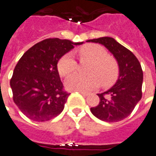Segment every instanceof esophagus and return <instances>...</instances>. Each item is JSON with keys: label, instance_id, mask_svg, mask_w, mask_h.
<instances>
[{"label": "esophagus", "instance_id": "esophagus-1", "mask_svg": "<svg viewBox=\"0 0 156 156\" xmlns=\"http://www.w3.org/2000/svg\"><path fill=\"white\" fill-rule=\"evenodd\" d=\"M78 92H80V94H82V95H83V96H87V95H88V94H89L88 92H83V91H78Z\"/></svg>", "mask_w": 156, "mask_h": 156}]
</instances>
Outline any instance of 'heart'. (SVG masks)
Returning <instances> with one entry per match:
<instances>
[{"label":"heart","instance_id":"1","mask_svg":"<svg viewBox=\"0 0 156 156\" xmlns=\"http://www.w3.org/2000/svg\"><path fill=\"white\" fill-rule=\"evenodd\" d=\"M80 58L92 60L89 64L88 75L75 74L66 80L69 90L87 92L97 88L100 83L107 87L115 82L119 76V66L115 59L108 55L104 47L98 44H87L79 50ZM77 69V62L71 52L64 54L58 64V69L63 77L69 76Z\"/></svg>","mask_w":156,"mask_h":156}]
</instances>
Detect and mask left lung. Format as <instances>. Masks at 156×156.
I'll list each match as a JSON object with an SVG mask.
<instances>
[{"label": "left lung", "mask_w": 156, "mask_h": 156, "mask_svg": "<svg viewBox=\"0 0 156 156\" xmlns=\"http://www.w3.org/2000/svg\"><path fill=\"white\" fill-rule=\"evenodd\" d=\"M102 44L109 50L119 66L115 84L106 92L98 94L100 101L91 108L94 116L101 121L117 122L129 115L142 98L143 70L139 61L132 51L111 37L87 41Z\"/></svg>", "instance_id": "left-lung-1"}]
</instances>
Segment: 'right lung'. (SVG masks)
Here are the masks:
<instances>
[{
	"mask_svg": "<svg viewBox=\"0 0 156 156\" xmlns=\"http://www.w3.org/2000/svg\"><path fill=\"white\" fill-rule=\"evenodd\" d=\"M83 42L46 39L30 47L15 66L10 86L13 101L30 120L43 122L64 110L70 93L64 91L58 70L63 56Z\"/></svg>",
	"mask_w": 156,
	"mask_h": 156,
	"instance_id": "obj_1",
	"label": "right lung"
}]
</instances>
